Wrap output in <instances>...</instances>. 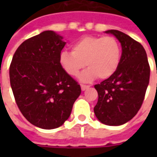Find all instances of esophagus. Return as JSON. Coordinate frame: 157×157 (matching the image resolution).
I'll list each match as a JSON object with an SVG mask.
<instances>
[{
  "instance_id": "esophagus-1",
  "label": "esophagus",
  "mask_w": 157,
  "mask_h": 157,
  "mask_svg": "<svg viewBox=\"0 0 157 157\" xmlns=\"http://www.w3.org/2000/svg\"><path fill=\"white\" fill-rule=\"evenodd\" d=\"M90 86L88 85H84V84H81V87H82V91H85L86 89H87Z\"/></svg>"
}]
</instances>
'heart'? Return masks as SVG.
<instances>
[{
    "mask_svg": "<svg viewBox=\"0 0 157 157\" xmlns=\"http://www.w3.org/2000/svg\"><path fill=\"white\" fill-rule=\"evenodd\" d=\"M72 50L59 55V64L68 75L76 76L86 65L89 66L80 75L83 82L98 76L107 79L118 70L121 59V47L112 36H85L72 44Z\"/></svg>",
    "mask_w": 157,
    "mask_h": 157,
    "instance_id": "b5f03b06",
    "label": "heart"
}]
</instances>
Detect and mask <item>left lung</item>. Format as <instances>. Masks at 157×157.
<instances>
[{
	"label": "left lung",
	"mask_w": 157,
	"mask_h": 157,
	"mask_svg": "<svg viewBox=\"0 0 157 157\" xmlns=\"http://www.w3.org/2000/svg\"><path fill=\"white\" fill-rule=\"evenodd\" d=\"M120 42L122 55L117 71L94 86L98 100L94 113L107 125L124 124L140 109L150 81V65L145 48L139 42L118 30H109Z\"/></svg>",
	"instance_id": "1"
}]
</instances>
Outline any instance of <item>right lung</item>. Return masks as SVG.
I'll list each match as a JSON object with an SVG mask.
<instances>
[{"instance_id":"obj_1","label":"right lung","mask_w":157,"mask_h":157,"mask_svg":"<svg viewBox=\"0 0 157 157\" xmlns=\"http://www.w3.org/2000/svg\"><path fill=\"white\" fill-rule=\"evenodd\" d=\"M53 31L27 39L12 57L10 83L17 105L29 122L52 129L71 115L82 89L63 70L59 55L65 42Z\"/></svg>"}]
</instances>
